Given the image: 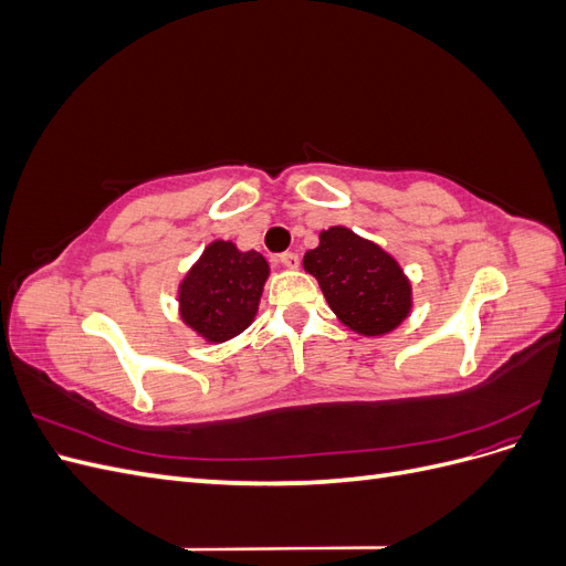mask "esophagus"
I'll use <instances>...</instances> for the list:
<instances>
[{
	"label": "esophagus",
	"instance_id": "1",
	"mask_svg": "<svg viewBox=\"0 0 566 566\" xmlns=\"http://www.w3.org/2000/svg\"><path fill=\"white\" fill-rule=\"evenodd\" d=\"M279 262L285 266V269H297L300 266V254L297 252H283L279 256Z\"/></svg>",
	"mask_w": 566,
	"mask_h": 566
}]
</instances>
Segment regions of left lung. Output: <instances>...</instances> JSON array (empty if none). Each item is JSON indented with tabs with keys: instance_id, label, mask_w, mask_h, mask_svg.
<instances>
[{
	"instance_id": "obj_1",
	"label": "left lung",
	"mask_w": 566,
	"mask_h": 566,
	"mask_svg": "<svg viewBox=\"0 0 566 566\" xmlns=\"http://www.w3.org/2000/svg\"><path fill=\"white\" fill-rule=\"evenodd\" d=\"M318 238V248L304 254V271L318 281L335 316L366 337L401 325L413 297L399 262L345 227H331Z\"/></svg>"
}]
</instances>
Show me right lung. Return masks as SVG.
Wrapping results in <instances>:
<instances>
[{
	"label": "right lung",
	"mask_w": 566,
	"mask_h": 566,
	"mask_svg": "<svg viewBox=\"0 0 566 566\" xmlns=\"http://www.w3.org/2000/svg\"><path fill=\"white\" fill-rule=\"evenodd\" d=\"M266 279L260 252L212 241L179 285L181 321L208 342H227L254 321Z\"/></svg>",
	"instance_id": "right-lung-1"
}]
</instances>
